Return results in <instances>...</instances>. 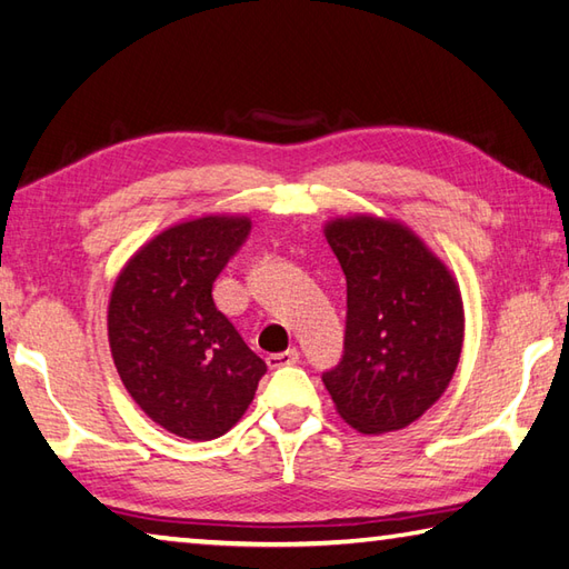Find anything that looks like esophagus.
<instances>
[{
  "instance_id": "34e87169",
  "label": "esophagus",
  "mask_w": 569,
  "mask_h": 569,
  "mask_svg": "<svg viewBox=\"0 0 569 569\" xmlns=\"http://www.w3.org/2000/svg\"><path fill=\"white\" fill-rule=\"evenodd\" d=\"M298 360H300V355H298L296 348L286 350V352H273V355H269V358H266V362H269L271 370H276V367H283V365H296Z\"/></svg>"
}]
</instances>
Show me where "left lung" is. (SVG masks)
<instances>
[{
  "instance_id": "8db88e82",
  "label": "left lung",
  "mask_w": 569,
  "mask_h": 569,
  "mask_svg": "<svg viewBox=\"0 0 569 569\" xmlns=\"http://www.w3.org/2000/svg\"><path fill=\"white\" fill-rule=\"evenodd\" d=\"M326 239L348 281V313L342 358L322 372V385L358 431L405 429L443 395L459 365V286L395 221L338 219Z\"/></svg>"
}]
</instances>
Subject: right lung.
Here are the masks:
<instances>
[{
    "label": "right lung",
    "mask_w": 569,
    "mask_h": 569,
    "mask_svg": "<svg viewBox=\"0 0 569 569\" xmlns=\"http://www.w3.org/2000/svg\"><path fill=\"white\" fill-rule=\"evenodd\" d=\"M251 233L239 217H202L154 237L118 276L108 306L122 385L152 421L182 439L227 433L249 409L266 362L211 298Z\"/></svg>",
    "instance_id": "obj_1"
}]
</instances>
